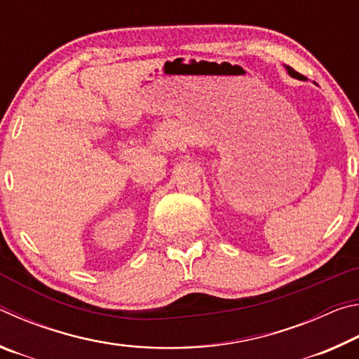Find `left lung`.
I'll return each mask as SVG.
<instances>
[{"instance_id":"1","label":"left lung","mask_w":359,"mask_h":359,"mask_svg":"<svg viewBox=\"0 0 359 359\" xmlns=\"http://www.w3.org/2000/svg\"><path fill=\"white\" fill-rule=\"evenodd\" d=\"M285 69L288 71V74H290L291 77H294V79H299V81H302V79H304V76H302V74H299V72H296L293 68H290V66H285Z\"/></svg>"}]
</instances>
